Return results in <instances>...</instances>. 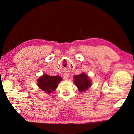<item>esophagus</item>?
<instances>
[{
  "label": "esophagus",
  "instance_id": "1",
  "mask_svg": "<svg viewBox=\"0 0 134 134\" xmlns=\"http://www.w3.org/2000/svg\"><path fill=\"white\" fill-rule=\"evenodd\" d=\"M63 76H64L65 79H68V77H69V74H68V73H65V74L63 75Z\"/></svg>",
  "mask_w": 134,
  "mask_h": 134
}]
</instances>
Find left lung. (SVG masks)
I'll return each instance as SVG.
<instances>
[{"label": "left lung", "mask_w": 134, "mask_h": 134, "mask_svg": "<svg viewBox=\"0 0 134 134\" xmlns=\"http://www.w3.org/2000/svg\"><path fill=\"white\" fill-rule=\"evenodd\" d=\"M74 82L80 92H85L91 86V82L87 75L81 74L74 76Z\"/></svg>", "instance_id": "8db88e82"}]
</instances>
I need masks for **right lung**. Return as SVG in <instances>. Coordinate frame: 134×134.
<instances>
[{
  "label": "right lung",
  "mask_w": 134,
  "mask_h": 134,
  "mask_svg": "<svg viewBox=\"0 0 134 134\" xmlns=\"http://www.w3.org/2000/svg\"><path fill=\"white\" fill-rule=\"evenodd\" d=\"M60 80H62V77L59 76H49L45 74L39 78L37 83L40 89L48 94H51L56 89Z\"/></svg>",
  "instance_id": "right-lung-1"
}]
</instances>
